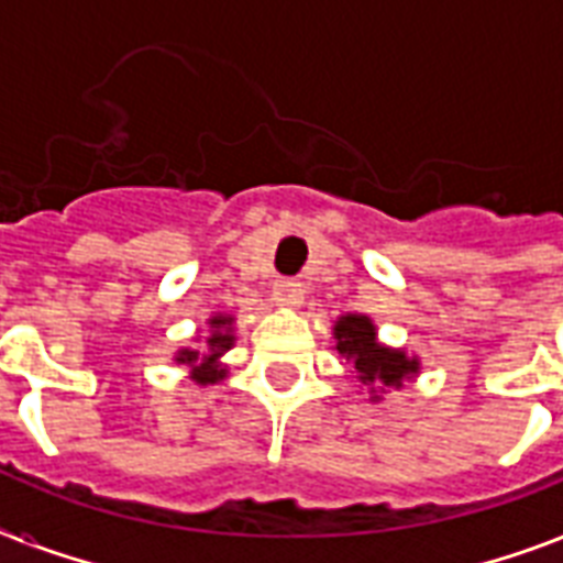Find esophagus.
Wrapping results in <instances>:
<instances>
[{
  "label": "esophagus",
  "instance_id": "esophagus-1",
  "mask_svg": "<svg viewBox=\"0 0 563 563\" xmlns=\"http://www.w3.org/2000/svg\"><path fill=\"white\" fill-rule=\"evenodd\" d=\"M272 298L277 307H300L303 303V286L298 280H277L272 289Z\"/></svg>",
  "mask_w": 563,
  "mask_h": 563
}]
</instances>
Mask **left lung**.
<instances>
[{
    "mask_svg": "<svg viewBox=\"0 0 563 563\" xmlns=\"http://www.w3.org/2000/svg\"><path fill=\"white\" fill-rule=\"evenodd\" d=\"M335 351L347 356L356 368V379L371 391L379 385H400L402 376L418 374V362L406 360V353L388 351L376 344V330L365 316H344L335 324Z\"/></svg>",
    "mask_w": 563,
    "mask_h": 563,
    "instance_id": "obj_1",
    "label": "left lung"
}]
</instances>
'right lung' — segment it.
Returning a JSON list of instances; mask_svg holds the SVG:
<instances>
[{
    "mask_svg": "<svg viewBox=\"0 0 563 563\" xmlns=\"http://www.w3.org/2000/svg\"><path fill=\"white\" fill-rule=\"evenodd\" d=\"M230 321L233 318H224V316H216L210 321L212 327V339L207 344H210V353H203L201 360H198V353L195 351H180L178 353V362H189V365H201V368L195 371L192 379L195 383H216V379H221L224 376V368H219L216 365V360H219L221 353L230 351V344H233V335H230Z\"/></svg>",
    "mask_w": 563,
    "mask_h": 563,
    "instance_id": "obj_1",
    "label": "right lung"
}]
</instances>
